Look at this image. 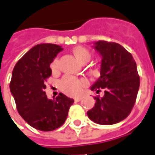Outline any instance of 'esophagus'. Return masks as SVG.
I'll list each match as a JSON object with an SVG mask.
<instances>
[{"mask_svg":"<svg viewBox=\"0 0 155 155\" xmlns=\"http://www.w3.org/2000/svg\"><path fill=\"white\" fill-rule=\"evenodd\" d=\"M82 100V98L81 97H75L74 98V101H76V102H79V101H81Z\"/></svg>","mask_w":155,"mask_h":155,"instance_id":"obj_1","label":"esophagus"}]
</instances>
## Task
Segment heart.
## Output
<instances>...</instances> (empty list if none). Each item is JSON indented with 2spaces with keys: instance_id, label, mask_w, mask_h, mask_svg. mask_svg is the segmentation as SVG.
Listing matches in <instances>:
<instances>
[{
  "instance_id": "b5f03b06",
  "label": "heart",
  "mask_w": 155,
  "mask_h": 155,
  "mask_svg": "<svg viewBox=\"0 0 155 155\" xmlns=\"http://www.w3.org/2000/svg\"><path fill=\"white\" fill-rule=\"evenodd\" d=\"M72 53L74 55V57L77 59L79 62L81 64H85L91 60V54L89 50L83 46H74L72 49ZM51 71L53 72H56L59 69V60L58 58H55L51 64ZM86 82L83 80H80L74 76L71 75H65L62 78V80L60 81V88L64 93L68 95L74 96L80 94L81 89L84 86Z\"/></svg>"
}]
</instances>
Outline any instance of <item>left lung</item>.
<instances>
[{"label": "left lung", "mask_w": 155, "mask_h": 155, "mask_svg": "<svg viewBox=\"0 0 155 155\" xmlns=\"http://www.w3.org/2000/svg\"><path fill=\"white\" fill-rule=\"evenodd\" d=\"M94 48L101 55V76L91 86L103 97H94L96 103L87 112L94 123L110 125L124 120L133 109L140 88V76L132 54L115 42L99 41Z\"/></svg>", "instance_id": "1"}]
</instances>
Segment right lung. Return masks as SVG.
I'll return each mask as SVG.
<instances>
[{
  "label": "right lung",
  "mask_w": 155,
  "mask_h": 155,
  "mask_svg": "<svg viewBox=\"0 0 155 155\" xmlns=\"http://www.w3.org/2000/svg\"><path fill=\"white\" fill-rule=\"evenodd\" d=\"M63 49L54 44L36 45L15 64L10 90L20 115L28 124L41 131H52L66 120L74 100L60 93L49 100L45 82L51 75L50 64Z\"/></svg>",
  "instance_id": "obj_1"
}]
</instances>
